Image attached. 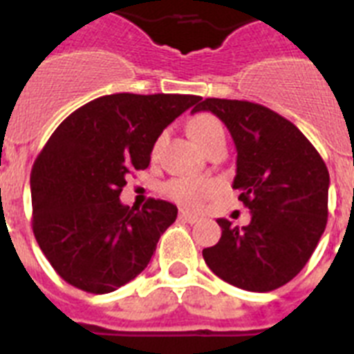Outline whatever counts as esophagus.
<instances>
[{
	"instance_id": "1",
	"label": "esophagus",
	"mask_w": 354,
	"mask_h": 354,
	"mask_svg": "<svg viewBox=\"0 0 354 354\" xmlns=\"http://www.w3.org/2000/svg\"><path fill=\"white\" fill-rule=\"evenodd\" d=\"M180 219L185 221V223L194 224V223H198L199 217H198V215H194V214H190V212H187V210H181L180 212Z\"/></svg>"
}]
</instances>
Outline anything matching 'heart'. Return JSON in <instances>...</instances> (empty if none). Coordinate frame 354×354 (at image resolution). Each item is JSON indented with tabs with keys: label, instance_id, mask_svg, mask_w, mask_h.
<instances>
[{
	"label": "heart",
	"instance_id": "heart-1",
	"mask_svg": "<svg viewBox=\"0 0 354 354\" xmlns=\"http://www.w3.org/2000/svg\"><path fill=\"white\" fill-rule=\"evenodd\" d=\"M189 135L201 149L210 146L215 140L224 139V128L219 119L210 115V113H199L189 122ZM215 185L210 180H201V178H173L169 180L164 187V192L171 199H174L180 205L196 208L199 207L207 198L214 194Z\"/></svg>",
	"mask_w": 354,
	"mask_h": 354
}]
</instances>
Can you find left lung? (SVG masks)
<instances>
[{
  "label": "left lung",
  "instance_id": "left-lung-1",
  "mask_svg": "<svg viewBox=\"0 0 354 354\" xmlns=\"http://www.w3.org/2000/svg\"><path fill=\"white\" fill-rule=\"evenodd\" d=\"M215 113L236 147L233 189L251 210L248 226L217 219L219 242L203 250L215 276L251 292L283 287L319 244L328 221L330 173L305 135L251 101L207 97L192 112Z\"/></svg>",
  "mask_w": 354,
  "mask_h": 354
}]
</instances>
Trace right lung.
Masks as SVG:
<instances>
[{
	"mask_svg": "<svg viewBox=\"0 0 354 354\" xmlns=\"http://www.w3.org/2000/svg\"><path fill=\"white\" fill-rule=\"evenodd\" d=\"M201 100L190 94H110L64 119L32 169V228L58 276L109 294L142 272L178 208L122 205L126 176L149 165L160 133Z\"/></svg>",
	"mask_w": 354,
	"mask_h": 354,
	"instance_id": "obj_1",
	"label": "right lung"
}]
</instances>
